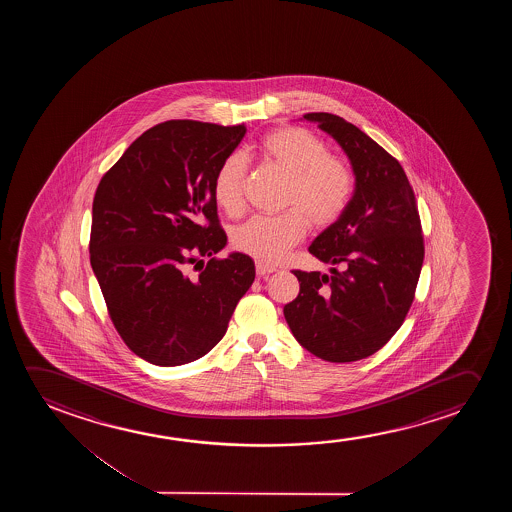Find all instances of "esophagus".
Here are the masks:
<instances>
[{
  "label": "esophagus",
  "instance_id": "obj_1",
  "mask_svg": "<svg viewBox=\"0 0 512 512\" xmlns=\"http://www.w3.org/2000/svg\"><path fill=\"white\" fill-rule=\"evenodd\" d=\"M257 274H259V276H262V278H264V276H267V274H271V273H274V271H276V267H273V266H267V264H264V262H257Z\"/></svg>",
  "mask_w": 512,
  "mask_h": 512
}]
</instances>
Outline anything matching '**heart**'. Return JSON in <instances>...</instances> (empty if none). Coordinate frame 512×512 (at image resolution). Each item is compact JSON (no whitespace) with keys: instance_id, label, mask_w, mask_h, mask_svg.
Masks as SVG:
<instances>
[{"instance_id":"b5f03b06","label":"heart","mask_w":512,"mask_h":512,"mask_svg":"<svg viewBox=\"0 0 512 512\" xmlns=\"http://www.w3.org/2000/svg\"><path fill=\"white\" fill-rule=\"evenodd\" d=\"M262 161L287 176L281 194L283 213L253 217L232 232V246L264 264L285 259L308 231L337 224L350 208L357 176L350 162L330 154L329 145L304 127L285 126L266 134L257 145ZM248 164L241 154L220 162L213 178V197L229 217L245 210Z\"/></svg>"}]
</instances>
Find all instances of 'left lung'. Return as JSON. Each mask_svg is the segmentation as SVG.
<instances>
[{"mask_svg": "<svg viewBox=\"0 0 512 512\" xmlns=\"http://www.w3.org/2000/svg\"><path fill=\"white\" fill-rule=\"evenodd\" d=\"M350 157L355 196L309 246L329 274L295 269L301 292L283 309L295 339L327 362L381 350L406 320L425 257L414 190L400 162L334 113L311 112Z\"/></svg>", "mask_w": 512, "mask_h": 512, "instance_id": "obj_1", "label": "left lung"}]
</instances>
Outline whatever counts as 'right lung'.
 Here are the masks:
<instances>
[{
    "mask_svg": "<svg viewBox=\"0 0 512 512\" xmlns=\"http://www.w3.org/2000/svg\"><path fill=\"white\" fill-rule=\"evenodd\" d=\"M245 124L168 120L150 127L106 171L92 203V271L127 348L161 367L204 357L252 287L248 255L227 243L213 178ZM210 256L207 266L198 259ZM189 263L200 266L190 279Z\"/></svg>",
    "mask_w": 512,
    "mask_h": 512,
    "instance_id": "1",
    "label": "right lung"
}]
</instances>
